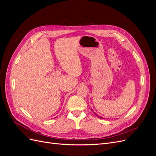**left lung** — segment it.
I'll return each instance as SVG.
<instances>
[{
	"mask_svg": "<svg viewBox=\"0 0 156 156\" xmlns=\"http://www.w3.org/2000/svg\"><path fill=\"white\" fill-rule=\"evenodd\" d=\"M94 114H95V115H96V116H98V117H99V118H101V119H103V118H102V117H100V116H98V115H96V113H95V112H94Z\"/></svg>",
	"mask_w": 156,
	"mask_h": 156,
	"instance_id": "8db88e82",
	"label": "left lung"
}]
</instances>
